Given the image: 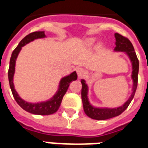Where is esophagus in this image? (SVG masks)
I'll use <instances>...</instances> for the list:
<instances>
[{
    "label": "esophagus",
    "mask_w": 148,
    "mask_h": 148,
    "mask_svg": "<svg viewBox=\"0 0 148 148\" xmlns=\"http://www.w3.org/2000/svg\"><path fill=\"white\" fill-rule=\"evenodd\" d=\"M76 73H77V75L79 77H81L85 74V70L84 69L81 68V67H78L76 69Z\"/></svg>",
    "instance_id": "1"
}]
</instances>
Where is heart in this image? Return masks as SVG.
Wrapping results in <instances>:
<instances>
[{"label": "heart", "instance_id": "obj_1", "mask_svg": "<svg viewBox=\"0 0 148 148\" xmlns=\"http://www.w3.org/2000/svg\"><path fill=\"white\" fill-rule=\"evenodd\" d=\"M94 42V40H93V39L90 40V42H91V43H92V42Z\"/></svg>", "mask_w": 148, "mask_h": 148}]
</instances>
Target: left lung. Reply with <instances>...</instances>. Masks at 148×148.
Wrapping results in <instances>:
<instances>
[{"label":"left lung","mask_w":148,"mask_h":148,"mask_svg":"<svg viewBox=\"0 0 148 148\" xmlns=\"http://www.w3.org/2000/svg\"><path fill=\"white\" fill-rule=\"evenodd\" d=\"M116 38V47L114 48L115 51H123L125 52L130 58L131 64H132V74L131 78L133 79V88L132 93L129 97V99L119 107L116 108H107V107H96L92 106L90 104L89 99H88V86L86 83L84 79H81L82 83V104H83V109H84L85 113L89 117L98 120V121H103L107 120L110 118H113L114 116L121 115L126 109L127 108L128 106L130 105V102L132 101L133 98L134 97L135 92L137 87V80H138V71H139V61L137 57V55L135 53L134 49L132 43L130 42V40L127 38L123 37V35H120L118 33H115Z\"/></svg>","instance_id":"obj_1"}]
</instances>
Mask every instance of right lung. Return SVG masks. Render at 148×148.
<instances>
[{
  "label": "right lung",
  "mask_w": 148,
  "mask_h": 148,
  "mask_svg": "<svg viewBox=\"0 0 148 148\" xmlns=\"http://www.w3.org/2000/svg\"><path fill=\"white\" fill-rule=\"evenodd\" d=\"M45 37L46 36L45 35V32H35L30 33L29 35L25 36L21 41L20 43L18 44V46L16 47V49L14 50L12 54H11V59H10V66H9L8 69L9 84H10L11 92H12L14 99L23 110H25V111H27L28 113L36 114V115H50V114L56 113L59 108L60 105H61L62 98H63L64 95L66 94V91H67L69 86V84L74 80L77 79L76 72H73V73H72L67 76H65V77L62 78L60 80L58 89L57 90V92H56V94L54 95L51 99H49V100H46V101L40 102V103H28V102L25 101V100H24L19 97V95L18 94V92L14 89V86L13 82L17 57H18V54L21 50V48L23 46H25V45L32 42L35 39L43 38Z\"/></svg>",
  "instance_id": "add662e5"
}]
</instances>
